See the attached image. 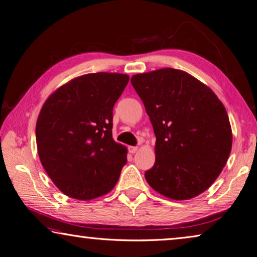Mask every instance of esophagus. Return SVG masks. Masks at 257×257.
<instances>
[{"instance_id": "1", "label": "esophagus", "mask_w": 257, "mask_h": 257, "mask_svg": "<svg viewBox=\"0 0 257 257\" xmlns=\"http://www.w3.org/2000/svg\"><path fill=\"white\" fill-rule=\"evenodd\" d=\"M128 150H129V152L130 153H136L137 152V150H138V147H129L128 148Z\"/></svg>"}]
</instances>
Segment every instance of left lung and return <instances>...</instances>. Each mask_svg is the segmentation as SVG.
Instances as JSON below:
<instances>
[{
    "instance_id": "1",
    "label": "left lung",
    "mask_w": 257,
    "mask_h": 257,
    "mask_svg": "<svg viewBox=\"0 0 257 257\" xmlns=\"http://www.w3.org/2000/svg\"><path fill=\"white\" fill-rule=\"evenodd\" d=\"M153 126L156 163L150 186L168 198L187 200L209 188L232 148L228 114L211 88L182 70L164 68L131 77Z\"/></svg>"
}]
</instances>
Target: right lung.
Returning <instances> with one entry per match:
<instances>
[{
    "instance_id": "obj_1",
    "label": "right lung",
    "mask_w": 257,
    "mask_h": 257,
    "mask_svg": "<svg viewBox=\"0 0 257 257\" xmlns=\"http://www.w3.org/2000/svg\"><path fill=\"white\" fill-rule=\"evenodd\" d=\"M129 75H82L47 98L36 123L40 162L53 184L71 198L109 193L127 163V148L112 139V108Z\"/></svg>"
}]
</instances>
